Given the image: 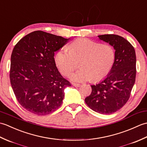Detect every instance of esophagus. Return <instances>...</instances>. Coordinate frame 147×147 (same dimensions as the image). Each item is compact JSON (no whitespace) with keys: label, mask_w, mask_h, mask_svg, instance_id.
<instances>
[{"label":"esophagus","mask_w":147,"mask_h":147,"mask_svg":"<svg viewBox=\"0 0 147 147\" xmlns=\"http://www.w3.org/2000/svg\"><path fill=\"white\" fill-rule=\"evenodd\" d=\"M72 85H73V86H75V87H79L81 85L80 84H78V83H73Z\"/></svg>","instance_id":"1"}]
</instances>
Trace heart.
<instances>
[{"label": "heart", "instance_id": "heart-1", "mask_svg": "<svg viewBox=\"0 0 147 147\" xmlns=\"http://www.w3.org/2000/svg\"><path fill=\"white\" fill-rule=\"evenodd\" d=\"M68 51L61 49L55 55V62L61 73L69 76L78 66L80 69L71 74L73 82L90 80L100 81L107 76L113 67L115 52L113 47L101 44L86 38H78L68 45Z\"/></svg>", "mask_w": 147, "mask_h": 147}]
</instances>
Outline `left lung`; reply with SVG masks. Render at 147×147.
I'll return each instance as SVG.
<instances>
[{
  "label": "left lung",
  "instance_id": "left-lung-1",
  "mask_svg": "<svg viewBox=\"0 0 147 147\" xmlns=\"http://www.w3.org/2000/svg\"><path fill=\"white\" fill-rule=\"evenodd\" d=\"M98 37L113 47L115 62L105 79L91 85V94L85 100L95 112L111 114L123 107L129 98L136 78V54L133 45L121 36L110 34Z\"/></svg>",
  "mask_w": 147,
  "mask_h": 147
}]
</instances>
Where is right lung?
Listing matches in <instances>:
<instances>
[{
	"label": "right lung",
	"mask_w": 147,
	"mask_h": 147,
	"mask_svg": "<svg viewBox=\"0 0 147 147\" xmlns=\"http://www.w3.org/2000/svg\"><path fill=\"white\" fill-rule=\"evenodd\" d=\"M69 38L35 31L19 41L11 57L10 81L18 102L31 113L45 115L60 107L71 85L56 67L54 52Z\"/></svg>",
	"instance_id": "right-lung-1"
}]
</instances>
